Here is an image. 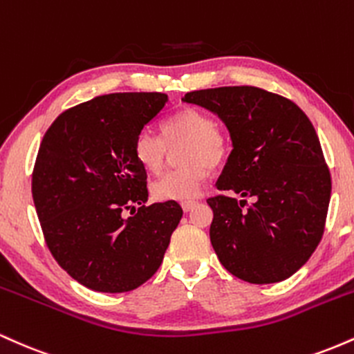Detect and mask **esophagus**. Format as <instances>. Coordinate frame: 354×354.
<instances>
[{
	"label": "esophagus",
	"instance_id": "obj_1",
	"mask_svg": "<svg viewBox=\"0 0 354 354\" xmlns=\"http://www.w3.org/2000/svg\"><path fill=\"white\" fill-rule=\"evenodd\" d=\"M194 206H196V201H183L181 203V208H183V211H185V213H188V211L193 209Z\"/></svg>",
	"mask_w": 354,
	"mask_h": 354
}]
</instances>
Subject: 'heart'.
<instances>
[{
  "mask_svg": "<svg viewBox=\"0 0 354 354\" xmlns=\"http://www.w3.org/2000/svg\"><path fill=\"white\" fill-rule=\"evenodd\" d=\"M165 141L149 129H143L135 140V158L148 173L161 171L165 165L166 143L186 141L181 151L180 169L165 173L151 185V193L160 201H185L198 196L208 168H218L230 154V140L216 121L203 109L188 106L176 111L161 124Z\"/></svg>",
  "mask_w": 354,
  "mask_h": 354,
  "instance_id": "heart-1",
  "label": "heart"
}]
</instances>
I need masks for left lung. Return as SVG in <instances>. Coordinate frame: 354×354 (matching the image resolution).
Masks as SVG:
<instances>
[{
    "instance_id": "8db88e82",
    "label": "left lung",
    "mask_w": 354,
    "mask_h": 354,
    "mask_svg": "<svg viewBox=\"0 0 354 354\" xmlns=\"http://www.w3.org/2000/svg\"><path fill=\"white\" fill-rule=\"evenodd\" d=\"M183 101L216 115L233 146L216 188L241 200H208L211 245L221 265L253 284L290 278L319 245L331 196L311 121L293 101L254 86L200 89Z\"/></svg>"
}]
</instances>
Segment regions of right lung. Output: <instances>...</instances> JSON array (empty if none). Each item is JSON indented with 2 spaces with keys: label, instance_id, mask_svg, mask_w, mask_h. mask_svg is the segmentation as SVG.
<instances>
[{
  "label": "right lung",
  "instance_id": "1",
  "mask_svg": "<svg viewBox=\"0 0 354 354\" xmlns=\"http://www.w3.org/2000/svg\"><path fill=\"white\" fill-rule=\"evenodd\" d=\"M166 103L163 93L98 96L61 113L39 146L31 191L44 239L89 290L124 293L148 281L183 216L176 201L145 206L148 176L133 149Z\"/></svg>",
  "mask_w": 354,
  "mask_h": 354
}]
</instances>
